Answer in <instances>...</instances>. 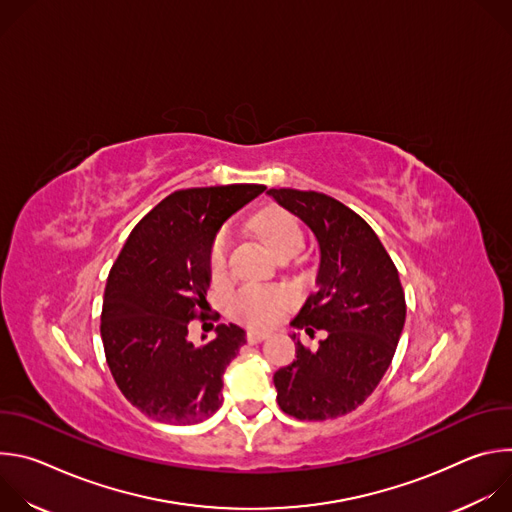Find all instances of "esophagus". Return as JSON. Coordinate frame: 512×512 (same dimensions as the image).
<instances>
[{
  "mask_svg": "<svg viewBox=\"0 0 512 512\" xmlns=\"http://www.w3.org/2000/svg\"><path fill=\"white\" fill-rule=\"evenodd\" d=\"M267 336H269L267 332H257V330H249V332H247V342H249V344H259V342H263V340H265Z\"/></svg>",
  "mask_w": 512,
  "mask_h": 512,
  "instance_id": "esophagus-1",
  "label": "esophagus"
}]
</instances>
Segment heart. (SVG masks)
Instances as JSON below:
<instances>
[{
  "label": "heart",
  "instance_id": "b5f03b06",
  "mask_svg": "<svg viewBox=\"0 0 512 512\" xmlns=\"http://www.w3.org/2000/svg\"><path fill=\"white\" fill-rule=\"evenodd\" d=\"M253 231L265 241V245L279 257L289 251L304 247V231L298 218L283 208H265L251 221ZM229 265V235L225 231L212 239L208 249V271L212 279H223ZM291 294L281 287L249 285L237 289L229 298V312L239 322L265 328L271 326L289 308Z\"/></svg>",
  "mask_w": 512,
  "mask_h": 512
}]
</instances>
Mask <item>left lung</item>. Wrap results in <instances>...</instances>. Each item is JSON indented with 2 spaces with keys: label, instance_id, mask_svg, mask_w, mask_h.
Instances as JSON below:
<instances>
[{
  "label": "left lung",
  "instance_id": "obj_1",
  "mask_svg": "<svg viewBox=\"0 0 512 512\" xmlns=\"http://www.w3.org/2000/svg\"><path fill=\"white\" fill-rule=\"evenodd\" d=\"M312 229L320 245L318 291L291 326L326 330L316 352L296 334V360L273 375L283 413L324 421L346 415L381 383L405 324V294L383 243L354 210L314 190L267 192Z\"/></svg>",
  "mask_w": 512,
  "mask_h": 512
}]
</instances>
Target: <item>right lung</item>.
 I'll list each match as a JSON object with an SVG mask.
<instances>
[{"label":"right lung","instance_id":"add662e5","mask_svg":"<svg viewBox=\"0 0 512 512\" xmlns=\"http://www.w3.org/2000/svg\"><path fill=\"white\" fill-rule=\"evenodd\" d=\"M263 190L229 184L166 196L135 225L109 271L101 312L107 364L125 399L150 419L192 425L223 403V375L247 342L245 330L218 324L216 338L196 346L188 326L208 318L212 239Z\"/></svg>","mask_w":512,"mask_h":512}]
</instances>
